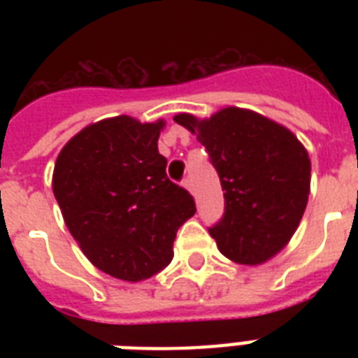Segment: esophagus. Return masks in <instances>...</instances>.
<instances>
[{"label": "esophagus", "mask_w": 358, "mask_h": 358, "mask_svg": "<svg viewBox=\"0 0 358 358\" xmlns=\"http://www.w3.org/2000/svg\"><path fill=\"white\" fill-rule=\"evenodd\" d=\"M182 184H184V187L187 191H191V193H193V182H191V178L189 176H187V178H184V182H182Z\"/></svg>", "instance_id": "1"}]
</instances>
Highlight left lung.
I'll list each match as a JSON object with an SVG mask.
<instances>
[{"instance_id":"left-lung-1","label":"left lung","mask_w":358,"mask_h":358,"mask_svg":"<svg viewBox=\"0 0 358 358\" xmlns=\"http://www.w3.org/2000/svg\"><path fill=\"white\" fill-rule=\"evenodd\" d=\"M174 122L206 146L224 191L223 219L210 229L219 250L258 266L288 245L310 193L308 152L288 128L249 109L224 108L210 119L178 113Z\"/></svg>"}]
</instances>
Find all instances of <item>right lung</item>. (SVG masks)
Segmentation results:
<instances>
[{
	"label": "right lung",
	"mask_w": 358,
	"mask_h": 358,
	"mask_svg": "<svg viewBox=\"0 0 358 358\" xmlns=\"http://www.w3.org/2000/svg\"><path fill=\"white\" fill-rule=\"evenodd\" d=\"M165 122L128 115L89 124L59 152L53 195L83 255L111 277L139 282L173 260L193 196L167 178L157 150Z\"/></svg>",
	"instance_id": "obj_1"
}]
</instances>
